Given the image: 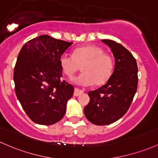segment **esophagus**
I'll list each match as a JSON object with an SVG mask.
<instances>
[{
    "mask_svg": "<svg viewBox=\"0 0 158 158\" xmlns=\"http://www.w3.org/2000/svg\"><path fill=\"white\" fill-rule=\"evenodd\" d=\"M84 92V91H82V90H80V89H79V88H75V90H74V94H73V95L75 97H78V96H79V95L80 94H82Z\"/></svg>",
    "mask_w": 158,
    "mask_h": 158,
    "instance_id": "esophagus-1",
    "label": "esophagus"
}]
</instances>
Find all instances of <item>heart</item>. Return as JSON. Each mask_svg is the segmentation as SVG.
Masks as SVG:
<instances>
[{
	"label": "heart",
	"instance_id": "b5f03b06",
	"mask_svg": "<svg viewBox=\"0 0 158 158\" xmlns=\"http://www.w3.org/2000/svg\"><path fill=\"white\" fill-rule=\"evenodd\" d=\"M59 65L67 77L73 78L82 67V73L73 82L79 85L89 86L104 84L109 80L113 71V60L101 48L96 46H85L76 48L72 55L62 54L59 58Z\"/></svg>",
	"mask_w": 158,
	"mask_h": 158
}]
</instances>
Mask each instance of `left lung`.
I'll use <instances>...</instances> for the list:
<instances>
[{
  "label": "left lung",
  "mask_w": 158,
  "mask_h": 158,
  "mask_svg": "<svg viewBox=\"0 0 158 158\" xmlns=\"http://www.w3.org/2000/svg\"><path fill=\"white\" fill-rule=\"evenodd\" d=\"M111 48L115 58L112 76L102 87L88 92L90 101L84 113L96 125L110 124L127 112L136 92L138 68L133 55L120 43L102 40Z\"/></svg>",
  "instance_id": "8db88e82"
}]
</instances>
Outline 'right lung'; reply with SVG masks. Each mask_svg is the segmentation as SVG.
<instances>
[{
    "label": "right lung",
    "mask_w": 158,
    "mask_h": 158,
    "mask_svg": "<svg viewBox=\"0 0 158 158\" xmlns=\"http://www.w3.org/2000/svg\"><path fill=\"white\" fill-rule=\"evenodd\" d=\"M72 44L41 35L26 43L19 53L13 74L15 94L37 124L51 125L64 115L74 87L61 80L59 58Z\"/></svg>",
    "instance_id": "right-lung-1"
}]
</instances>
